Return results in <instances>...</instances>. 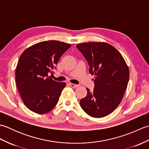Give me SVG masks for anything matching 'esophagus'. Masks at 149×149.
<instances>
[{"instance_id":"1","label":"esophagus","mask_w":149,"mask_h":149,"mask_svg":"<svg viewBox=\"0 0 149 149\" xmlns=\"http://www.w3.org/2000/svg\"><path fill=\"white\" fill-rule=\"evenodd\" d=\"M69 85L72 88H77L79 86L78 84H73V83H69Z\"/></svg>"}]
</instances>
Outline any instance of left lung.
I'll list each match as a JSON object with an SVG mask.
<instances>
[{
  "instance_id": "1",
  "label": "left lung",
  "mask_w": 149,
  "mask_h": 149,
  "mask_svg": "<svg viewBox=\"0 0 149 149\" xmlns=\"http://www.w3.org/2000/svg\"><path fill=\"white\" fill-rule=\"evenodd\" d=\"M77 49L86 58L95 86L80 100L88 115L101 118L109 115L121 102L129 79V68L118 50L106 43H80Z\"/></svg>"
}]
</instances>
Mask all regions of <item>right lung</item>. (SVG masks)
I'll use <instances>...</instances> for the list:
<instances>
[{"label": "right lung", "instance_id": "add662e5", "mask_svg": "<svg viewBox=\"0 0 149 149\" xmlns=\"http://www.w3.org/2000/svg\"><path fill=\"white\" fill-rule=\"evenodd\" d=\"M70 47L59 41H44L22 54L16 68V83L24 104L31 111L44 114L58 103L66 83L53 80L49 75Z\"/></svg>", "mask_w": 149, "mask_h": 149}]
</instances>
